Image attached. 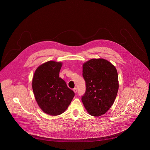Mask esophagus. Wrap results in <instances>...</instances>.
Segmentation results:
<instances>
[{"mask_svg": "<svg viewBox=\"0 0 150 150\" xmlns=\"http://www.w3.org/2000/svg\"><path fill=\"white\" fill-rule=\"evenodd\" d=\"M73 91H74L75 93H77V88H76V87L74 88H73Z\"/></svg>", "mask_w": 150, "mask_h": 150, "instance_id": "obj_1", "label": "esophagus"}]
</instances>
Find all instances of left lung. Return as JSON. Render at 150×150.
Here are the masks:
<instances>
[{"label": "left lung", "mask_w": 150, "mask_h": 150, "mask_svg": "<svg viewBox=\"0 0 150 150\" xmlns=\"http://www.w3.org/2000/svg\"><path fill=\"white\" fill-rule=\"evenodd\" d=\"M82 76L86 92L82 101L87 112L98 117L113 105L118 90L117 71L115 67L103 59H92L83 64Z\"/></svg>", "instance_id": "1"}]
</instances>
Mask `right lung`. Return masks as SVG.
<instances>
[{
	"instance_id": "add662e5",
	"label": "right lung",
	"mask_w": 150,
	"mask_h": 150,
	"mask_svg": "<svg viewBox=\"0 0 150 150\" xmlns=\"http://www.w3.org/2000/svg\"><path fill=\"white\" fill-rule=\"evenodd\" d=\"M61 62L49 61L39 66L32 81L35 100L41 110L52 116L59 115L67 109L74 93L59 77Z\"/></svg>"
}]
</instances>
